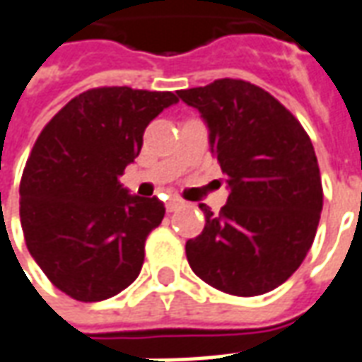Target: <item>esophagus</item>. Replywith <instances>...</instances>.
Returning a JSON list of instances; mask_svg holds the SVG:
<instances>
[{
	"instance_id": "obj_1",
	"label": "esophagus",
	"mask_w": 362,
	"mask_h": 362,
	"mask_svg": "<svg viewBox=\"0 0 362 362\" xmlns=\"http://www.w3.org/2000/svg\"><path fill=\"white\" fill-rule=\"evenodd\" d=\"M182 206H184V202H182L180 198L168 199V202H166V211H170V214H173V211H176V209H178V207H182Z\"/></svg>"
}]
</instances>
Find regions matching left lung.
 I'll list each match as a JSON object with an SVG mask.
<instances>
[{"mask_svg": "<svg viewBox=\"0 0 362 362\" xmlns=\"http://www.w3.org/2000/svg\"><path fill=\"white\" fill-rule=\"evenodd\" d=\"M209 129L227 204L186 243L192 270L233 296H260L294 274L312 247L323 207L315 151L300 121L259 86L223 78L180 90Z\"/></svg>", "mask_w": 362, "mask_h": 362, "instance_id": "left-lung-1", "label": "left lung"}]
</instances>
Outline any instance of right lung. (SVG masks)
Returning a JSON list of instances; mask_svg holds the SVG:
<instances>
[{"instance_id":"1","label":"right lung","mask_w":362,"mask_h":362,"mask_svg":"<svg viewBox=\"0 0 362 362\" xmlns=\"http://www.w3.org/2000/svg\"><path fill=\"white\" fill-rule=\"evenodd\" d=\"M174 103L173 92L93 88L40 131L23 170L19 216L31 257L70 298L102 302L139 276L164 204L129 194L119 176L141 153L146 125Z\"/></svg>"}]
</instances>
